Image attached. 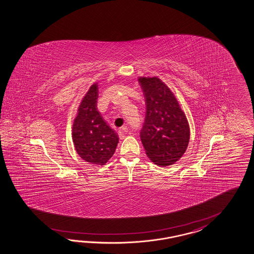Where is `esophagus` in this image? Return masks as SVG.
I'll list each match as a JSON object with an SVG mask.
<instances>
[{
    "instance_id": "obj_1",
    "label": "esophagus",
    "mask_w": 254,
    "mask_h": 254,
    "mask_svg": "<svg viewBox=\"0 0 254 254\" xmlns=\"http://www.w3.org/2000/svg\"><path fill=\"white\" fill-rule=\"evenodd\" d=\"M127 127H121L119 130H118V135H119V137L121 138V139H123L124 137H126V134L127 133Z\"/></svg>"
}]
</instances>
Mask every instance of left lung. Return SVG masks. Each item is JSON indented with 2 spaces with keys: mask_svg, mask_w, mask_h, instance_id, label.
Wrapping results in <instances>:
<instances>
[{
  "mask_svg": "<svg viewBox=\"0 0 254 254\" xmlns=\"http://www.w3.org/2000/svg\"><path fill=\"white\" fill-rule=\"evenodd\" d=\"M144 93L146 116L140 138L146 154L160 166L175 164L190 141V127L184 112L170 89L160 78L139 77Z\"/></svg>",
  "mask_w": 254,
  "mask_h": 254,
  "instance_id": "obj_1",
  "label": "left lung"
}]
</instances>
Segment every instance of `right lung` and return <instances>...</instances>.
I'll return each instance as SVG.
<instances>
[{
	"mask_svg": "<svg viewBox=\"0 0 254 254\" xmlns=\"http://www.w3.org/2000/svg\"><path fill=\"white\" fill-rule=\"evenodd\" d=\"M98 85L90 86L74 120L72 137L75 151L86 162L105 165L117 149L119 137L97 108Z\"/></svg>",
	"mask_w": 254,
	"mask_h": 254,
	"instance_id": "1",
	"label": "right lung"
}]
</instances>
